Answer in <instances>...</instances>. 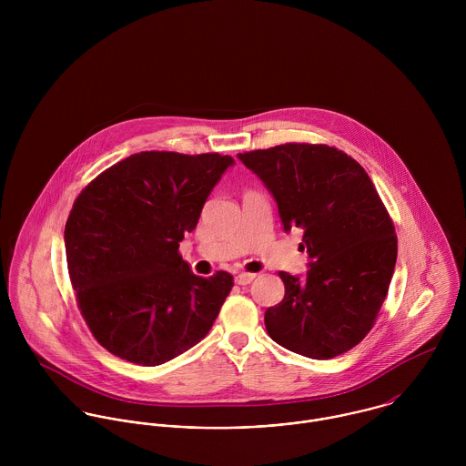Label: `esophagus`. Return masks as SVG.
<instances>
[{
    "instance_id": "obj_1",
    "label": "esophagus",
    "mask_w": 466,
    "mask_h": 466,
    "mask_svg": "<svg viewBox=\"0 0 466 466\" xmlns=\"http://www.w3.org/2000/svg\"><path fill=\"white\" fill-rule=\"evenodd\" d=\"M255 278H257V274H251V272H240V274H237V276H235V281H237L238 285H249Z\"/></svg>"
}]
</instances>
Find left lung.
<instances>
[{
    "label": "left lung",
    "instance_id": "obj_1",
    "mask_svg": "<svg viewBox=\"0 0 466 466\" xmlns=\"http://www.w3.org/2000/svg\"><path fill=\"white\" fill-rule=\"evenodd\" d=\"M278 204L285 231L303 228L310 258L299 279L279 270L281 303L266 329L283 348L332 359L373 329L397 264L393 220L366 170L329 145L285 143L238 154Z\"/></svg>",
    "mask_w": 466,
    "mask_h": 466
}]
</instances>
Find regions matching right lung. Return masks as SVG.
I'll list each match as a JSON object with an SVG mask.
<instances>
[{
  "mask_svg": "<svg viewBox=\"0 0 466 466\" xmlns=\"http://www.w3.org/2000/svg\"><path fill=\"white\" fill-rule=\"evenodd\" d=\"M233 163L217 152L147 150L102 172L73 202L69 279L87 329L113 355L159 366L211 330L233 276H196L179 242Z\"/></svg>",
  "mask_w": 466,
  "mask_h": 466,
  "instance_id": "add662e5",
  "label": "right lung"
}]
</instances>
